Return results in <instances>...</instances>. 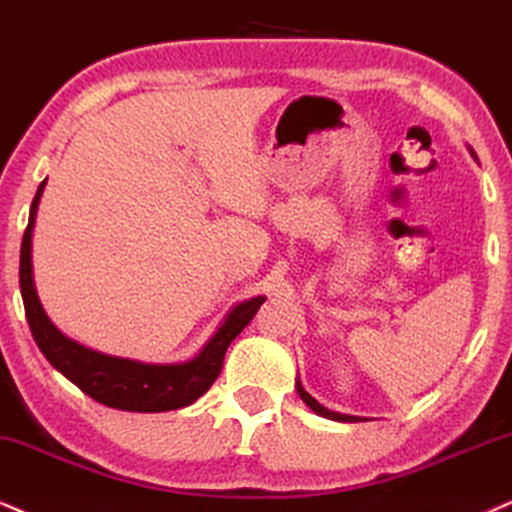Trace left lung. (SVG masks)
Masks as SVG:
<instances>
[{
    "instance_id": "1",
    "label": "left lung",
    "mask_w": 512,
    "mask_h": 512,
    "mask_svg": "<svg viewBox=\"0 0 512 512\" xmlns=\"http://www.w3.org/2000/svg\"><path fill=\"white\" fill-rule=\"evenodd\" d=\"M296 391H299V396L301 399H304V403L308 408L313 410V413H318V415H323V418H330V420H339V422H358L361 418H356V415H342V413H334V410H330V408H325V406H320L318 401L313 399L311 394H308V391L301 387V382L296 380Z\"/></svg>"
}]
</instances>
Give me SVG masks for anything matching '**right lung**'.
<instances>
[{"label":"right lung","instance_id":"1","mask_svg":"<svg viewBox=\"0 0 512 512\" xmlns=\"http://www.w3.org/2000/svg\"><path fill=\"white\" fill-rule=\"evenodd\" d=\"M44 185H47V180H42V185L37 187L33 206H30L28 227H25L21 244V273H18L21 275L25 318H28L30 332H33L44 358L61 375H66L75 387H80L87 396L109 408L132 410V413H163V410L185 408L199 396H204L211 389V384L218 380L227 346L251 323L266 296H254V299L242 301L232 308L223 325L192 361L168 365L140 363L87 349V346L73 342L56 330L35 292L33 227Z\"/></svg>","mask_w":512,"mask_h":512}]
</instances>
